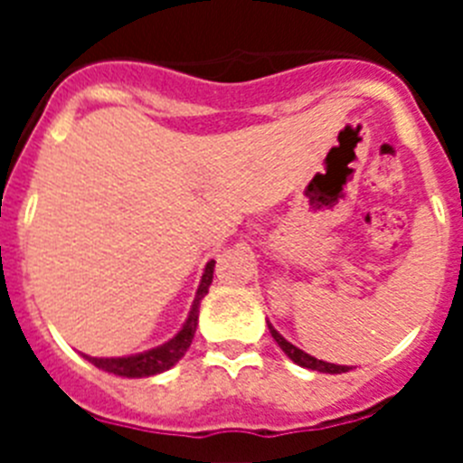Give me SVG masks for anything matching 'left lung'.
I'll list each match as a JSON object with an SVG mask.
<instances>
[{
  "instance_id": "obj_1",
  "label": "left lung",
  "mask_w": 463,
  "mask_h": 463,
  "mask_svg": "<svg viewBox=\"0 0 463 463\" xmlns=\"http://www.w3.org/2000/svg\"><path fill=\"white\" fill-rule=\"evenodd\" d=\"M269 331H271L273 341L280 345V350L285 354H288L289 359H292L294 364H298V366H304V369H310V371H320V373H345V371H350L353 366H341V364H329V362H322V359L313 357V354L304 353V350H298L297 345H292L289 341H285V338L278 334L276 329H273L271 325H269Z\"/></svg>"
}]
</instances>
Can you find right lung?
<instances>
[{
    "label": "right lung",
    "instance_id": "right-lung-1",
    "mask_svg": "<svg viewBox=\"0 0 463 463\" xmlns=\"http://www.w3.org/2000/svg\"><path fill=\"white\" fill-rule=\"evenodd\" d=\"M213 269H215V261L211 260L206 269H203L202 282H199V289H196V297L192 301L185 325L181 326V331L171 341L162 343V345L153 347V350H146V353L129 354V357H90V354H83V357L90 364H94L97 369L106 371V373L122 375V378H150V375L169 371L187 353V347L192 345L196 322H199V306H202V298L206 297L213 282Z\"/></svg>",
    "mask_w": 463,
    "mask_h": 463
}]
</instances>
